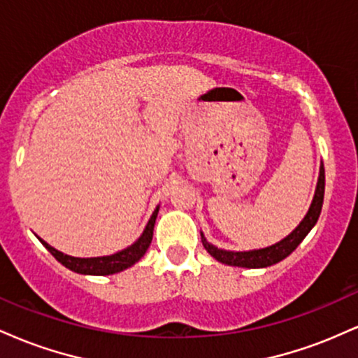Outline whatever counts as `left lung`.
Masks as SVG:
<instances>
[{
    "instance_id": "1",
    "label": "left lung",
    "mask_w": 358,
    "mask_h": 358,
    "mask_svg": "<svg viewBox=\"0 0 358 358\" xmlns=\"http://www.w3.org/2000/svg\"><path fill=\"white\" fill-rule=\"evenodd\" d=\"M323 195H324V168L323 163L320 166V175H318V183L315 188V196L311 200L310 208H308L305 219L298 224V227L293 232L287 234L285 239H281L276 244L268 245V248L262 249H252V250H225L217 248L205 239L203 232H200L202 236L203 248L207 249V252L210 254L213 259L222 262V264L227 266H236V268H249V269H259V268H269V266L278 264L279 261L286 259L293 252L294 249L301 244L303 239L308 236V232L315 227V224L318 222L320 212L323 207Z\"/></svg>"
}]
</instances>
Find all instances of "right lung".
<instances>
[{"label": "right lung", "instance_id": "obj_1", "mask_svg": "<svg viewBox=\"0 0 358 358\" xmlns=\"http://www.w3.org/2000/svg\"><path fill=\"white\" fill-rule=\"evenodd\" d=\"M158 210L159 205H156L153 215L150 217L148 220L145 231H143L141 236L138 237L136 242L129 245V248L119 250L116 254H110V256H99V257H73L69 256V254L60 252L55 248H52L50 244H47L43 239H40V242L48 249V252L52 254L60 264H64L65 268L73 271V273L79 274H87V276H109V274H116L121 273L127 268H131L146 254L148 248H150L151 239H153V229H155V222L156 217H158Z\"/></svg>", "mask_w": 358, "mask_h": 358}]
</instances>
